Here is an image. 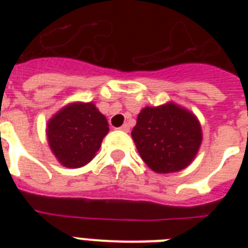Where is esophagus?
<instances>
[{"mask_svg":"<svg viewBox=\"0 0 248 248\" xmlns=\"http://www.w3.org/2000/svg\"><path fill=\"white\" fill-rule=\"evenodd\" d=\"M118 130H121V131H124V132H128L130 131V127H128V124H122L121 127H118Z\"/></svg>","mask_w":248,"mask_h":248,"instance_id":"1","label":"esophagus"}]
</instances>
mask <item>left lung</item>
<instances>
[{"label":"left lung","mask_w":248,"mask_h":248,"mask_svg":"<svg viewBox=\"0 0 248 248\" xmlns=\"http://www.w3.org/2000/svg\"><path fill=\"white\" fill-rule=\"evenodd\" d=\"M131 135L140 157L158 173L185 169L196 157L202 141L196 116L172 103L144 108Z\"/></svg>","instance_id":"8db88e82"}]
</instances>
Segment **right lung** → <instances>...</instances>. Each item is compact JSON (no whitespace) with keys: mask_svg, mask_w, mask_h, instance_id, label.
Listing matches in <instances>:
<instances>
[{"mask_svg":"<svg viewBox=\"0 0 248 248\" xmlns=\"http://www.w3.org/2000/svg\"><path fill=\"white\" fill-rule=\"evenodd\" d=\"M105 118L93 103L64 107L47 124L48 145L60 163L78 169L89 163L108 134Z\"/></svg>","mask_w":248,"mask_h":248,"instance_id":"obj_1","label":"right lung"}]
</instances>
